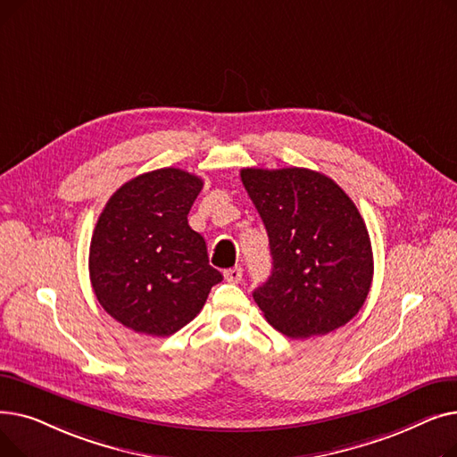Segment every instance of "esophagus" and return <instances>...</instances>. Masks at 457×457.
I'll list each match as a JSON object with an SVG mask.
<instances>
[{"instance_id": "obj_1", "label": "esophagus", "mask_w": 457, "mask_h": 457, "mask_svg": "<svg viewBox=\"0 0 457 457\" xmlns=\"http://www.w3.org/2000/svg\"><path fill=\"white\" fill-rule=\"evenodd\" d=\"M224 278H226V281H229V283H238V281L243 279V269H241V267L228 269V270L224 272Z\"/></svg>"}]
</instances>
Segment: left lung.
I'll return each mask as SVG.
<instances>
[{
    "label": "left lung",
    "mask_w": 457,
    "mask_h": 457,
    "mask_svg": "<svg viewBox=\"0 0 457 457\" xmlns=\"http://www.w3.org/2000/svg\"><path fill=\"white\" fill-rule=\"evenodd\" d=\"M241 179L269 233L272 272L253 291L269 324L307 339L350 322L374 274L370 237L355 204L309 168H243Z\"/></svg>",
    "instance_id": "8db88e82"
}]
</instances>
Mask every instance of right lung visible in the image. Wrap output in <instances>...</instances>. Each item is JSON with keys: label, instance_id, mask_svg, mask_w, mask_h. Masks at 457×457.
Listing matches in <instances>:
<instances>
[{"label": "right lung", "instance_id": "right-lung-1", "mask_svg": "<svg viewBox=\"0 0 457 457\" xmlns=\"http://www.w3.org/2000/svg\"><path fill=\"white\" fill-rule=\"evenodd\" d=\"M204 181L159 168L124 183L94 228L88 272L96 298L126 328L166 337L195 319L222 274L187 214Z\"/></svg>", "mask_w": 457, "mask_h": 457}]
</instances>
